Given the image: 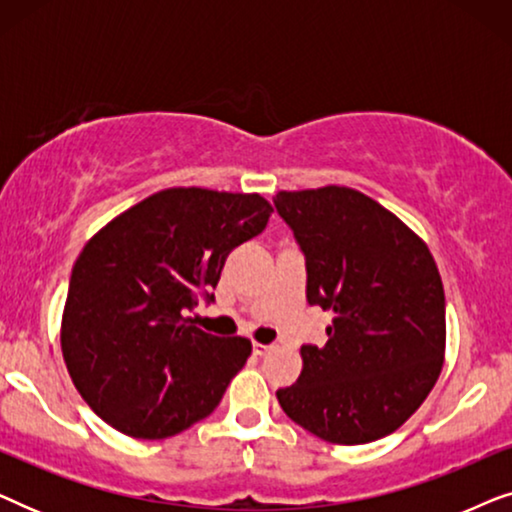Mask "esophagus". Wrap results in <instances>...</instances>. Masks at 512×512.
<instances>
[{"mask_svg":"<svg viewBox=\"0 0 512 512\" xmlns=\"http://www.w3.org/2000/svg\"><path fill=\"white\" fill-rule=\"evenodd\" d=\"M268 352H272V345H263V342H254V354H256V356H265Z\"/></svg>","mask_w":512,"mask_h":512,"instance_id":"esophagus-1","label":"esophagus"}]
</instances>
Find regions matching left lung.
<instances>
[{"instance_id":"1","label":"left lung","mask_w":512,"mask_h":512,"mask_svg":"<svg viewBox=\"0 0 512 512\" xmlns=\"http://www.w3.org/2000/svg\"><path fill=\"white\" fill-rule=\"evenodd\" d=\"M275 207L307 268V303L333 314L326 345H303V373L277 401L335 445H363L408 422L445 359V291L422 237L347 186L279 191Z\"/></svg>"}]
</instances>
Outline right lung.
<instances>
[{
	"instance_id": "1",
	"label": "right lung",
	"mask_w": 512,
	"mask_h": 512,
	"mask_svg": "<svg viewBox=\"0 0 512 512\" xmlns=\"http://www.w3.org/2000/svg\"><path fill=\"white\" fill-rule=\"evenodd\" d=\"M258 193L165 188L125 209L76 258L60 345L97 417L125 436H177L212 415L251 354L193 326L237 244L268 226Z\"/></svg>"
}]
</instances>
